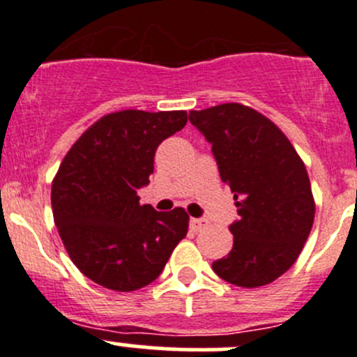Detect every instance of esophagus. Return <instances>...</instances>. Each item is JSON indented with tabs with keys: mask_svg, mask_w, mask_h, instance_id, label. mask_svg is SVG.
I'll return each instance as SVG.
<instances>
[{
	"mask_svg": "<svg viewBox=\"0 0 357 357\" xmlns=\"http://www.w3.org/2000/svg\"><path fill=\"white\" fill-rule=\"evenodd\" d=\"M205 226H207V221H205V219H197V218L190 219V228H192L193 231H202Z\"/></svg>",
	"mask_w": 357,
	"mask_h": 357,
	"instance_id": "obj_1",
	"label": "esophagus"
}]
</instances>
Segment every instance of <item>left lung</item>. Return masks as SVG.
Masks as SVG:
<instances>
[{
	"instance_id": "8db88e82",
	"label": "left lung",
	"mask_w": 357,
	"mask_h": 357,
	"mask_svg": "<svg viewBox=\"0 0 357 357\" xmlns=\"http://www.w3.org/2000/svg\"><path fill=\"white\" fill-rule=\"evenodd\" d=\"M190 122L211 143L238 208L231 252L212 269L243 289L275 282L297 261L314 221L304 162L269 119L240 103L192 110Z\"/></svg>"
}]
</instances>
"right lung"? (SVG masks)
<instances>
[{"label": "right lung", "instance_id": "right-lung-1", "mask_svg": "<svg viewBox=\"0 0 357 357\" xmlns=\"http://www.w3.org/2000/svg\"><path fill=\"white\" fill-rule=\"evenodd\" d=\"M185 110H121L91 126L60 164L53 219L79 271L98 285L132 291L150 285L188 231V214L139 205L157 146L185 128Z\"/></svg>", "mask_w": 357, "mask_h": 357}]
</instances>
